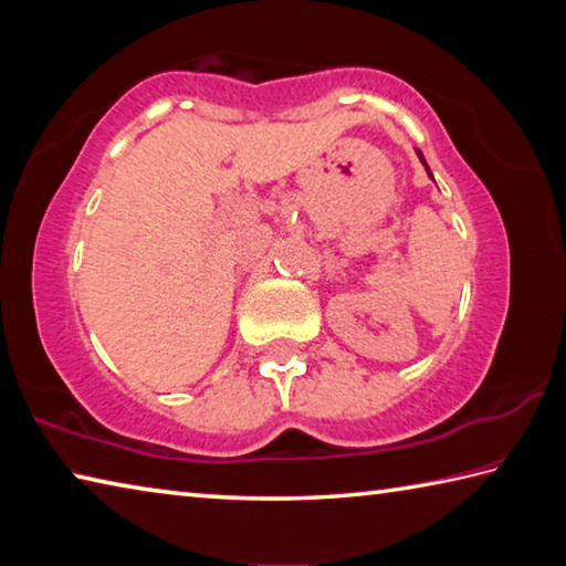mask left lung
<instances>
[{"label": "left lung", "mask_w": 566, "mask_h": 566, "mask_svg": "<svg viewBox=\"0 0 566 566\" xmlns=\"http://www.w3.org/2000/svg\"><path fill=\"white\" fill-rule=\"evenodd\" d=\"M417 155H419V159H421V161H424V157H421V151H419V149H417ZM424 167H427V161H424ZM427 171H429V167H427ZM429 177H432V171H429Z\"/></svg>", "instance_id": "1"}]
</instances>
